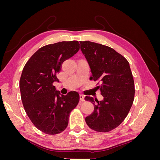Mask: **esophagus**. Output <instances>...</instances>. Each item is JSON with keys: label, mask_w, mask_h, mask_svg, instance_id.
Returning <instances> with one entry per match:
<instances>
[{"label": "esophagus", "mask_w": 160, "mask_h": 160, "mask_svg": "<svg viewBox=\"0 0 160 160\" xmlns=\"http://www.w3.org/2000/svg\"><path fill=\"white\" fill-rule=\"evenodd\" d=\"M79 98H80V100L81 101H85V96L83 95H79Z\"/></svg>", "instance_id": "1"}]
</instances>
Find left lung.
I'll return each instance as SVG.
<instances>
[{
    "label": "left lung",
    "mask_w": 160,
    "mask_h": 160,
    "mask_svg": "<svg viewBox=\"0 0 160 160\" xmlns=\"http://www.w3.org/2000/svg\"><path fill=\"white\" fill-rule=\"evenodd\" d=\"M81 50L91 69L90 79L100 82L103 100L87 96L94 111L85 118L88 126L99 132H108L117 128L127 117L132 108L135 86L129 62L112 48L91 41H80ZM96 103H95V101Z\"/></svg>",
    "instance_id": "left-lung-1"
}]
</instances>
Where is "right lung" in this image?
<instances>
[{
	"label": "right lung",
	"instance_id": "obj_1",
	"mask_svg": "<svg viewBox=\"0 0 160 160\" xmlns=\"http://www.w3.org/2000/svg\"><path fill=\"white\" fill-rule=\"evenodd\" d=\"M77 41L45 45L36 51L24 67L19 82L23 107L34 125L43 133H61L69 123L71 111L79 95L70 91L61 95L52 85L57 81L61 65L78 52Z\"/></svg>",
	"mask_w": 160,
	"mask_h": 160
}]
</instances>
